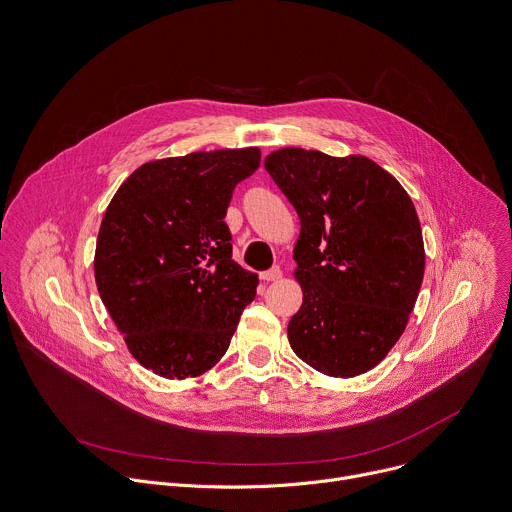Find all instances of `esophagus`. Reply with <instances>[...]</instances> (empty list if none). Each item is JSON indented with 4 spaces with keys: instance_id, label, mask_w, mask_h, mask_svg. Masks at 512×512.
<instances>
[{
    "instance_id": "1",
    "label": "esophagus",
    "mask_w": 512,
    "mask_h": 512,
    "mask_svg": "<svg viewBox=\"0 0 512 512\" xmlns=\"http://www.w3.org/2000/svg\"><path fill=\"white\" fill-rule=\"evenodd\" d=\"M259 277H261L263 281H275V279L281 277V269L275 265V267H271V269H267V271H261Z\"/></svg>"
}]
</instances>
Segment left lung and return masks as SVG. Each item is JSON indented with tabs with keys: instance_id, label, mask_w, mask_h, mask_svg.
Instances as JSON below:
<instances>
[{
	"instance_id": "8db88e82",
	"label": "left lung",
	"mask_w": 512,
	"mask_h": 512,
	"mask_svg": "<svg viewBox=\"0 0 512 512\" xmlns=\"http://www.w3.org/2000/svg\"><path fill=\"white\" fill-rule=\"evenodd\" d=\"M265 170L300 216L294 249L304 302L294 352L328 377L371 371L403 334L423 281L415 206L373 160L285 148Z\"/></svg>"
}]
</instances>
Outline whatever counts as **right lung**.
Segmentation results:
<instances>
[{
	"instance_id": "right-lung-1",
	"label": "right lung",
	"mask_w": 512,
	"mask_h": 512,
	"mask_svg": "<svg viewBox=\"0 0 512 512\" xmlns=\"http://www.w3.org/2000/svg\"><path fill=\"white\" fill-rule=\"evenodd\" d=\"M257 148L198 152L137 168L105 210L99 296L129 352L166 379L208 371L227 352L257 275L233 261L223 218Z\"/></svg>"
}]
</instances>
